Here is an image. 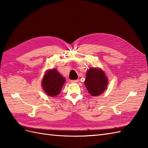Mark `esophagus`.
<instances>
[{
    "instance_id": "34e87169",
    "label": "esophagus",
    "mask_w": 148,
    "mask_h": 148,
    "mask_svg": "<svg viewBox=\"0 0 148 148\" xmlns=\"http://www.w3.org/2000/svg\"><path fill=\"white\" fill-rule=\"evenodd\" d=\"M70 82L72 83H76L78 82V80H71Z\"/></svg>"
}]
</instances>
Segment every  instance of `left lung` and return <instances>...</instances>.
I'll use <instances>...</instances> for the list:
<instances>
[{
  "instance_id": "8db88e82",
  "label": "left lung",
  "mask_w": 148,
  "mask_h": 148,
  "mask_svg": "<svg viewBox=\"0 0 148 148\" xmlns=\"http://www.w3.org/2000/svg\"><path fill=\"white\" fill-rule=\"evenodd\" d=\"M108 82L105 72L101 69L90 67L88 69L84 83L91 95L97 97L102 94L107 88Z\"/></svg>"
}]
</instances>
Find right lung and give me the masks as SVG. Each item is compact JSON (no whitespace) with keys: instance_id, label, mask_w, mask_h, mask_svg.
Masks as SVG:
<instances>
[{"instance_id":"right-lung-1","label":"right lung","mask_w":148,"mask_h":148,"mask_svg":"<svg viewBox=\"0 0 148 148\" xmlns=\"http://www.w3.org/2000/svg\"><path fill=\"white\" fill-rule=\"evenodd\" d=\"M65 82V79L56 69L46 71L42 77L41 85L45 92L49 97L59 95L62 88Z\"/></svg>"}]
</instances>
